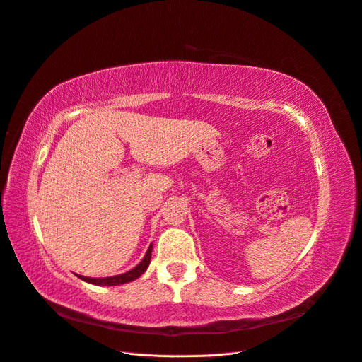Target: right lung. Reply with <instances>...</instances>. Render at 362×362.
Segmentation results:
<instances>
[{"label": "right lung", "instance_id": "1", "mask_svg": "<svg viewBox=\"0 0 362 362\" xmlns=\"http://www.w3.org/2000/svg\"><path fill=\"white\" fill-rule=\"evenodd\" d=\"M151 250H153V245L150 244L146 256H144V259L136 267H133L132 270L122 273V274L110 276V277H86V276L77 274V277H80L81 281H85L88 284L98 285V286H115V285H122V284H127V282H133V281H135V279H138L148 268L150 259H151Z\"/></svg>", "mask_w": 362, "mask_h": 362}]
</instances>
